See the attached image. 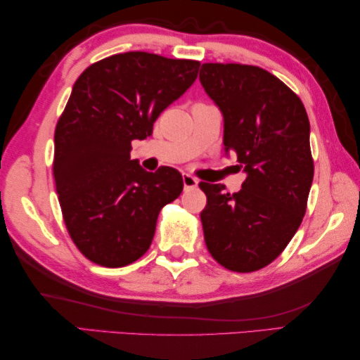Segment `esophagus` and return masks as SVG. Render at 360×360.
Here are the masks:
<instances>
[{"label": "esophagus", "instance_id": "1", "mask_svg": "<svg viewBox=\"0 0 360 360\" xmlns=\"http://www.w3.org/2000/svg\"><path fill=\"white\" fill-rule=\"evenodd\" d=\"M184 186H185V190H191V188H196L198 180L190 174H184Z\"/></svg>", "mask_w": 360, "mask_h": 360}]
</instances>
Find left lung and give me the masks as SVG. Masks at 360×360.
Segmentation results:
<instances>
[{"mask_svg": "<svg viewBox=\"0 0 360 360\" xmlns=\"http://www.w3.org/2000/svg\"><path fill=\"white\" fill-rule=\"evenodd\" d=\"M199 81L221 111L225 155L245 174L234 194L199 184L204 239L221 266L252 273L276 260L302 225L314 176L309 120L297 94L260 67L202 63Z\"/></svg>", "mask_w": 360, "mask_h": 360, "instance_id": "8db88e82", "label": "left lung"}]
</instances>
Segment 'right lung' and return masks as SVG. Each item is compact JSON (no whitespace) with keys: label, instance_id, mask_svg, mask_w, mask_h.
Wrapping results in <instances>:
<instances>
[{"label":"right lung","instance_id":"1","mask_svg":"<svg viewBox=\"0 0 360 360\" xmlns=\"http://www.w3.org/2000/svg\"><path fill=\"white\" fill-rule=\"evenodd\" d=\"M199 62L124 52L86 68L57 122L54 180L65 225L91 262L131 264L150 249L159 210L184 190L181 174L146 172L132 140L198 78Z\"/></svg>","mask_w":360,"mask_h":360}]
</instances>
